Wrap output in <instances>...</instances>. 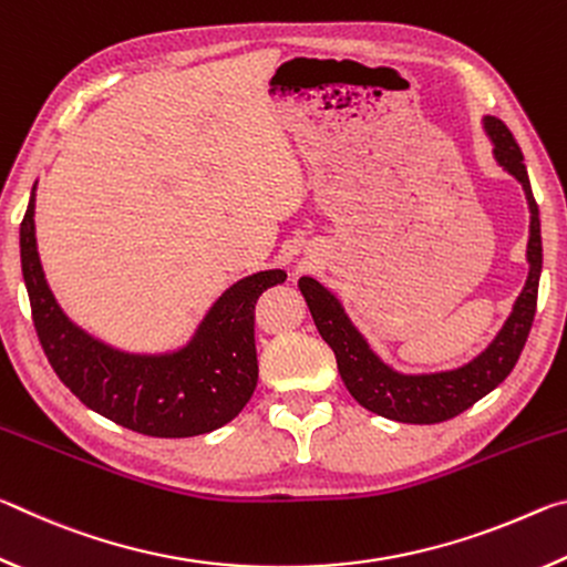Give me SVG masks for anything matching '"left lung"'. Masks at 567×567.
<instances>
[{
  "mask_svg": "<svg viewBox=\"0 0 567 567\" xmlns=\"http://www.w3.org/2000/svg\"><path fill=\"white\" fill-rule=\"evenodd\" d=\"M485 127L493 137L495 159L525 187L533 217L530 243H527L530 275H527L525 290L517 297L511 320L505 322L501 334L480 358L465 364V368L435 372V375H400V372L390 370L385 362L378 360V354L368 348L362 334L352 328L340 302L318 280H312V277L300 280V290L307 307H310L312 320L318 324L322 340L332 348L334 360H338L344 388L350 390V395L362 408L378 412L382 417L415 422V425H433V422L460 415L511 375L525 348L527 334H530L537 307V282H540L543 270L540 213H537L530 179H527V169L523 165V152L517 147L513 132L495 117H487Z\"/></svg>",
  "mask_w": 567,
  "mask_h": 567,
  "instance_id": "obj_1",
  "label": "left lung"
}]
</instances>
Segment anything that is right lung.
Instances as JSON below:
<instances>
[{"mask_svg":"<svg viewBox=\"0 0 567 567\" xmlns=\"http://www.w3.org/2000/svg\"><path fill=\"white\" fill-rule=\"evenodd\" d=\"M19 247L37 338L56 378L90 410L150 437H192L227 425L252 398L255 302L267 287L285 282L282 270L239 280L215 302L185 350L150 358L112 350L64 318L37 255L34 192Z\"/></svg>","mask_w":567,"mask_h":567,"instance_id":"right-lung-1","label":"right lung"}]
</instances>
